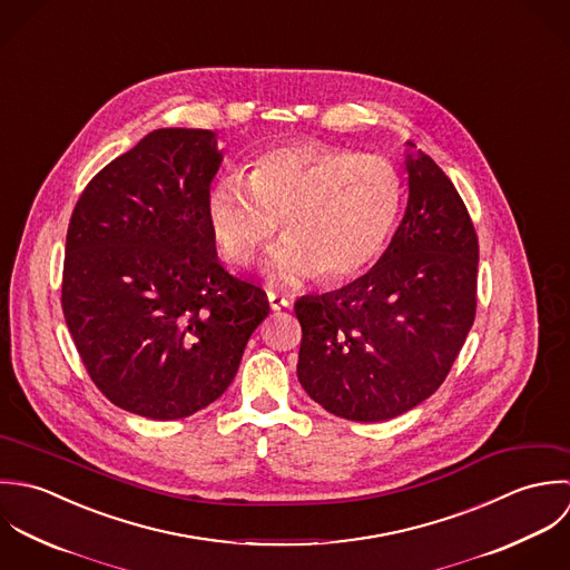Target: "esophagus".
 <instances>
[{
    "instance_id": "1",
    "label": "esophagus",
    "mask_w": 570,
    "mask_h": 570,
    "mask_svg": "<svg viewBox=\"0 0 570 570\" xmlns=\"http://www.w3.org/2000/svg\"><path fill=\"white\" fill-rule=\"evenodd\" d=\"M268 306H271V311H284V308H288L291 306V299L288 297H279L277 293H273V291H268Z\"/></svg>"
}]
</instances>
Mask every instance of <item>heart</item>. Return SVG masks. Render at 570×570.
<instances>
[{"instance_id": "heart-1", "label": "heart", "mask_w": 570, "mask_h": 570, "mask_svg": "<svg viewBox=\"0 0 570 570\" xmlns=\"http://www.w3.org/2000/svg\"><path fill=\"white\" fill-rule=\"evenodd\" d=\"M403 203L396 167L374 154L322 142H288L259 154L246 183L228 174L207 194V223L223 255L246 266L279 228L266 262L273 284L295 286L317 273L342 284L385 250Z\"/></svg>"}]
</instances>
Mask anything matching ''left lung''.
Here are the masks:
<instances>
[{
    "instance_id": "obj_1",
    "label": "left lung",
    "mask_w": 570,
    "mask_h": 570,
    "mask_svg": "<svg viewBox=\"0 0 570 570\" xmlns=\"http://www.w3.org/2000/svg\"><path fill=\"white\" fill-rule=\"evenodd\" d=\"M407 176L405 216L379 262L340 291L295 304L299 383L347 421H387L432 396L475 317L478 235L469 212L421 149L407 154Z\"/></svg>"
}]
</instances>
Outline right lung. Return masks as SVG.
<instances>
[{"instance_id": "right-lung-1", "label": "right lung", "mask_w": 570, "mask_h": 570, "mask_svg": "<svg viewBox=\"0 0 570 570\" xmlns=\"http://www.w3.org/2000/svg\"><path fill=\"white\" fill-rule=\"evenodd\" d=\"M223 163L209 129H154L83 189L66 235L61 306L108 401L174 421L225 394L268 315L259 286L228 275L207 223Z\"/></svg>"}]
</instances>
